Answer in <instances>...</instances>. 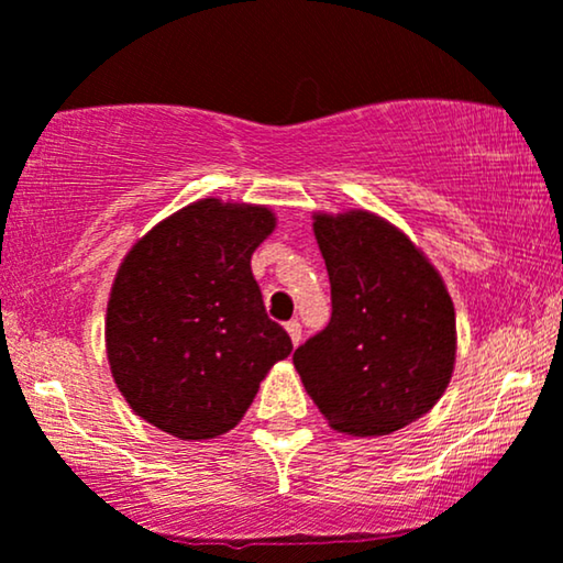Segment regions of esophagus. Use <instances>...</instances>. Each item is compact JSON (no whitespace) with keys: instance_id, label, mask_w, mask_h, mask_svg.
<instances>
[{"instance_id":"esophagus-1","label":"esophagus","mask_w":563,"mask_h":563,"mask_svg":"<svg viewBox=\"0 0 563 563\" xmlns=\"http://www.w3.org/2000/svg\"><path fill=\"white\" fill-rule=\"evenodd\" d=\"M286 329H288V334H290V342H294V344L301 342V321L290 319V321H286Z\"/></svg>"}]
</instances>
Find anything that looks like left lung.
Segmentation results:
<instances>
[{"mask_svg":"<svg viewBox=\"0 0 563 563\" xmlns=\"http://www.w3.org/2000/svg\"><path fill=\"white\" fill-rule=\"evenodd\" d=\"M332 319L294 352L329 424L388 434L434 407L455 363V311L434 267L378 216H317Z\"/></svg>","mask_w":563,"mask_h":563,"instance_id":"8db88e82","label":"left lung"}]
</instances>
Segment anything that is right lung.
Here are the masks:
<instances>
[{"instance_id": "1", "label": "right lung", "mask_w": 563, "mask_h": 563, "mask_svg": "<svg viewBox=\"0 0 563 563\" xmlns=\"http://www.w3.org/2000/svg\"><path fill=\"white\" fill-rule=\"evenodd\" d=\"M275 216L216 198L133 246L108 303V360L131 409L179 440L239 424L294 342L267 317L250 260Z\"/></svg>"}]
</instances>
